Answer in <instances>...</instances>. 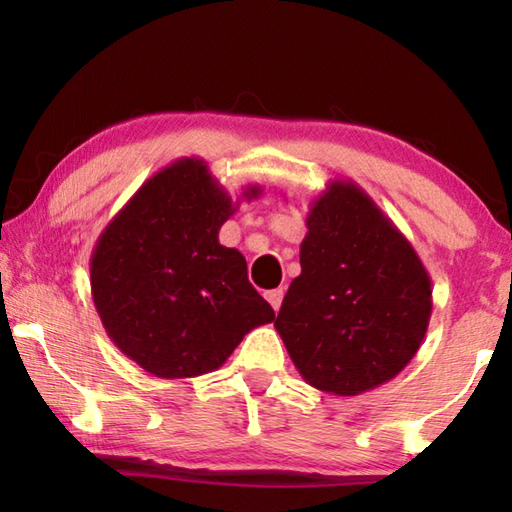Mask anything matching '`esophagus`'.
Here are the masks:
<instances>
[{
  "label": "esophagus",
  "instance_id": "obj_1",
  "mask_svg": "<svg viewBox=\"0 0 512 512\" xmlns=\"http://www.w3.org/2000/svg\"><path fill=\"white\" fill-rule=\"evenodd\" d=\"M282 298H284V289H273V291H266V300L271 302V307L277 311L282 305Z\"/></svg>",
  "mask_w": 512,
  "mask_h": 512
}]
</instances>
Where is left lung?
I'll list each match as a JSON object with an SVG mask.
<instances>
[{
	"mask_svg": "<svg viewBox=\"0 0 512 512\" xmlns=\"http://www.w3.org/2000/svg\"><path fill=\"white\" fill-rule=\"evenodd\" d=\"M300 268L275 329L302 379L352 397L400 375L427 334L431 277L354 180H329L311 201Z\"/></svg>",
	"mask_w": 512,
	"mask_h": 512,
	"instance_id": "obj_1",
	"label": "left lung"
}]
</instances>
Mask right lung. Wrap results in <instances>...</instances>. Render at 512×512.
Masks as SVG:
<instances>
[{
    "label": "right lung",
    "instance_id": "right-lung-1",
    "mask_svg": "<svg viewBox=\"0 0 512 512\" xmlns=\"http://www.w3.org/2000/svg\"><path fill=\"white\" fill-rule=\"evenodd\" d=\"M257 185L241 198H257ZM239 201L207 162L180 158L146 180L94 244L90 287L110 341L160 379L221 368L275 311L248 282L237 248L219 244Z\"/></svg>",
    "mask_w": 512,
    "mask_h": 512
}]
</instances>
